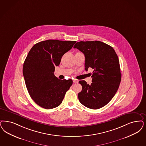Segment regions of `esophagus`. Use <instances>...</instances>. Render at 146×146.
<instances>
[{"mask_svg": "<svg viewBox=\"0 0 146 146\" xmlns=\"http://www.w3.org/2000/svg\"><path fill=\"white\" fill-rule=\"evenodd\" d=\"M73 81L74 83H77V82H78V81L76 80V79H73Z\"/></svg>", "mask_w": 146, "mask_h": 146, "instance_id": "34e87169", "label": "esophagus"}]
</instances>
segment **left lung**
<instances>
[{
  "mask_svg": "<svg viewBox=\"0 0 146 146\" xmlns=\"http://www.w3.org/2000/svg\"><path fill=\"white\" fill-rule=\"evenodd\" d=\"M73 47L84 54L85 70L90 67L94 70L91 85L85 80L79 81L82 87L79 100L87 108H102L115 96L120 84L118 56L112 47L99 41L78 42Z\"/></svg>",
  "mask_w": 146,
  "mask_h": 146,
  "instance_id": "left-lung-1",
  "label": "left lung"
}]
</instances>
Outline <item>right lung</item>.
Wrapping results in <instances>:
<instances>
[{
  "mask_svg": "<svg viewBox=\"0 0 146 146\" xmlns=\"http://www.w3.org/2000/svg\"><path fill=\"white\" fill-rule=\"evenodd\" d=\"M76 42L47 40L36 44L29 51L23 72L29 93L38 105L52 109L61 104L73 81L56 78L55 67L59 65L62 56Z\"/></svg>",
  "mask_w": 146,
  "mask_h": 146,
  "instance_id": "obj_1",
  "label": "right lung"
}]
</instances>
